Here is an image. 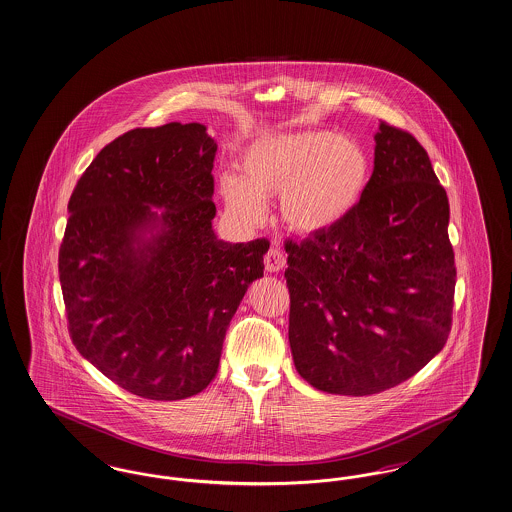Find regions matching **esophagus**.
Here are the masks:
<instances>
[{"label": "esophagus", "mask_w": 512, "mask_h": 512, "mask_svg": "<svg viewBox=\"0 0 512 512\" xmlns=\"http://www.w3.org/2000/svg\"><path fill=\"white\" fill-rule=\"evenodd\" d=\"M286 266V255L278 246H272L265 255V268L268 272H278Z\"/></svg>", "instance_id": "obj_1"}]
</instances>
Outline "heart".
<instances>
[{"instance_id":"heart-1","label":"heart","mask_w":512,"mask_h":512,"mask_svg":"<svg viewBox=\"0 0 512 512\" xmlns=\"http://www.w3.org/2000/svg\"><path fill=\"white\" fill-rule=\"evenodd\" d=\"M242 177L225 173L219 190L228 211L247 225L265 219L266 198L280 194V217L293 232L320 234L339 225L368 183L362 146L331 131L265 135L240 162Z\"/></svg>"}]
</instances>
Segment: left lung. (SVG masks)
Segmentation results:
<instances>
[{
    "label": "left lung",
    "mask_w": 512,
    "mask_h": 512,
    "mask_svg": "<svg viewBox=\"0 0 512 512\" xmlns=\"http://www.w3.org/2000/svg\"><path fill=\"white\" fill-rule=\"evenodd\" d=\"M448 223L427 150L381 122L360 202L328 232L286 240L289 345L314 389L377 394L444 348L457 278Z\"/></svg>",
    "instance_id": "obj_1"
}]
</instances>
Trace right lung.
Instances as JSON below:
<instances>
[{"label":"right lung","instance_id":"obj_1","mask_svg":"<svg viewBox=\"0 0 512 512\" xmlns=\"http://www.w3.org/2000/svg\"><path fill=\"white\" fill-rule=\"evenodd\" d=\"M215 152L202 123L131 129L68 202L59 276L72 343L148 400H183L213 381L226 328L263 276L266 238L228 244L213 232Z\"/></svg>","mask_w":512,"mask_h":512}]
</instances>
